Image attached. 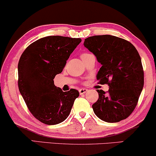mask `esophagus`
Returning <instances> with one entry per match:
<instances>
[{
    "label": "esophagus",
    "mask_w": 156,
    "mask_h": 156,
    "mask_svg": "<svg viewBox=\"0 0 156 156\" xmlns=\"http://www.w3.org/2000/svg\"><path fill=\"white\" fill-rule=\"evenodd\" d=\"M79 92H80V95H82V94H84L85 93H87V90L85 89V88H82V89H80V90H79Z\"/></svg>",
    "instance_id": "obj_1"
}]
</instances>
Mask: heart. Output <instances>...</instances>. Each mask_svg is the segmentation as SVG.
<instances>
[{"mask_svg": "<svg viewBox=\"0 0 156 156\" xmlns=\"http://www.w3.org/2000/svg\"><path fill=\"white\" fill-rule=\"evenodd\" d=\"M92 55L91 53H87V52H84V53H82L81 55H80V57H81V58H82V59L85 58L86 57L89 56V55Z\"/></svg>", "mask_w": 156, "mask_h": 156, "instance_id": "heart-1", "label": "heart"}]
</instances>
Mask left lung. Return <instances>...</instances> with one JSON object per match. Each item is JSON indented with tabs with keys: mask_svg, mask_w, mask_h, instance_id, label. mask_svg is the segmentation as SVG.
<instances>
[{
	"mask_svg": "<svg viewBox=\"0 0 156 156\" xmlns=\"http://www.w3.org/2000/svg\"><path fill=\"white\" fill-rule=\"evenodd\" d=\"M84 45L102 65L97 80L109 86L107 93L97 90L99 98L92 105L94 113L108 123L126 119L135 108L144 85L139 53L127 40L109 34L86 38Z\"/></svg>",
	"mask_w": 156,
	"mask_h": 156,
	"instance_id": "1",
	"label": "left lung"
}]
</instances>
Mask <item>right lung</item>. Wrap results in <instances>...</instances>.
<instances>
[{
  "mask_svg": "<svg viewBox=\"0 0 156 156\" xmlns=\"http://www.w3.org/2000/svg\"><path fill=\"white\" fill-rule=\"evenodd\" d=\"M81 38L48 36L30 44L18 63V86L30 112L40 122L54 125L63 122L80 93L63 92L53 79L62 72L66 61Z\"/></svg>",
  "mask_w": 156,
  "mask_h": 156,
  "instance_id": "add662e5",
  "label": "right lung"
}]
</instances>
